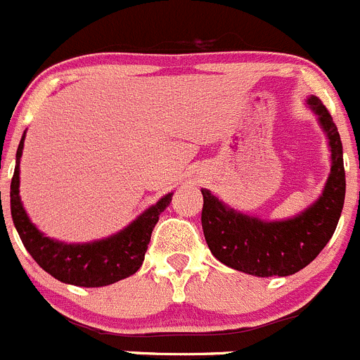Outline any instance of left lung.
Returning a JSON list of instances; mask_svg holds the SVG:
<instances>
[{
  "label": "left lung",
  "instance_id": "left-lung-1",
  "mask_svg": "<svg viewBox=\"0 0 360 360\" xmlns=\"http://www.w3.org/2000/svg\"><path fill=\"white\" fill-rule=\"evenodd\" d=\"M306 104L316 115L330 152V173L316 201L293 217L265 221L235 210L201 189L205 240L212 255L231 269L256 277L292 276L309 265L336 231L347 191L343 145L320 98L311 95Z\"/></svg>",
  "mask_w": 360,
  "mask_h": 360
}]
</instances>
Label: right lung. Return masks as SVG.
I'll return each mask as SVG.
<instances>
[{
  "label": "right lung",
  "instance_id": "add662e5",
  "mask_svg": "<svg viewBox=\"0 0 360 360\" xmlns=\"http://www.w3.org/2000/svg\"><path fill=\"white\" fill-rule=\"evenodd\" d=\"M24 138H26V131L20 138L15 153V171L10 184V212H12L17 233L33 259L54 279L67 285L83 286V288L112 285L116 281L125 279L138 272L145 259L153 228L159 221V215L171 203L173 193L160 198L155 205L146 208L131 224L120 229L118 233L111 237L84 242V244H67V242L56 240L44 235L33 224L20 201L19 164L22 157Z\"/></svg>",
  "mask_w": 360,
  "mask_h": 360
}]
</instances>
